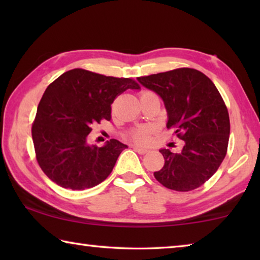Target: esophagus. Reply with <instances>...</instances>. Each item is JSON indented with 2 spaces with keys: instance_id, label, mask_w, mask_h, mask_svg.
Listing matches in <instances>:
<instances>
[{
  "instance_id": "1",
  "label": "esophagus",
  "mask_w": 260,
  "mask_h": 260,
  "mask_svg": "<svg viewBox=\"0 0 260 260\" xmlns=\"http://www.w3.org/2000/svg\"><path fill=\"white\" fill-rule=\"evenodd\" d=\"M133 150L136 151L138 153H141V155H144V153H147V152L149 151V149L142 148V147H138V146H134V147H133Z\"/></svg>"
}]
</instances>
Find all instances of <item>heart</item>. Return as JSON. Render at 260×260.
I'll use <instances>...</instances> for the list:
<instances>
[{"label":"heart","mask_w":260,"mask_h":260,"mask_svg":"<svg viewBox=\"0 0 260 260\" xmlns=\"http://www.w3.org/2000/svg\"><path fill=\"white\" fill-rule=\"evenodd\" d=\"M147 95H155V93H152L150 90H143L141 91L140 99L142 98V96H147ZM151 133H152L151 127H138V128L129 132L128 138L138 143H147L149 139H150Z\"/></svg>","instance_id":"1"}]
</instances>
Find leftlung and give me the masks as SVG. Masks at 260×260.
Instances as JSON below:
<instances>
[{
  "label": "left lung",
  "instance_id": "obj_1",
  "mask_svg": "<svg viewBox=\"0 0 260 260\" xmlns=\"http://www.w3.org/2000/svg\"><path fill=\"white\" fill-rule=\"evenodd\" d=\"M138 80L164 101L167 128L183 141L180 151L161 149L165 162L153 173L162 186L190 191L217 172L227 153L230 114L211 79L199 70L180 68L139 77Z\"/></svg>",
  "mask_w": 260,
  "mask_h": 260
}]
</instances>
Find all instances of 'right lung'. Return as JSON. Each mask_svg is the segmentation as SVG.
<instances>
[{
    "label": "right lung",
    "instance_id": "obj_1",
    "mask_svg": "<svg viewBox=\"0 0 260 260\" xmlns=\"http://www.w3.org/2000/svg\"><path fill=\"white\" fill-rule=\"evenodd\" d=\"M127 89H140L131 78L107 77L73 69L52 81L38 105L32 139L38 164L51 181L72 190L93 188L107 179L126 144L111 139L88 146L91 126L111 119V104Z\"/></svg>",
    "mask_w": 260,
    "mask_h": 260
}]
</instances>
